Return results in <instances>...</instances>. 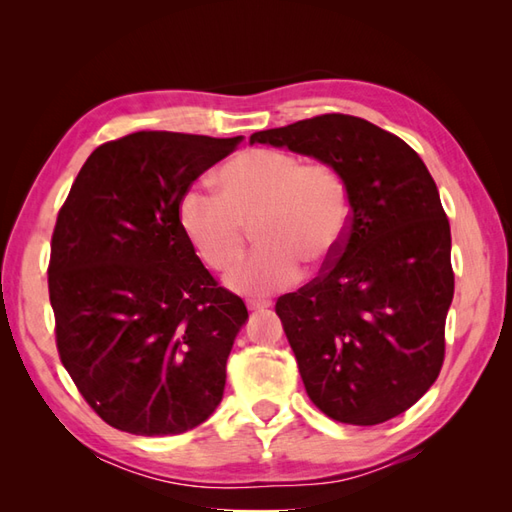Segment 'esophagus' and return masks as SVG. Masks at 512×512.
<instances>
[{
	"mask_svg": "<svg viewBox=\"0 0 512 512\" xmlns=\"http://www.w3.org/2000/svg\"><path fill=\"white\" fill-rule=\"evenodd\" d=\"M270 306H273V301H270V299H250V301H248V310H253V312L266 310V308H270Z\"/></svg>",
	"mask_w": 512,
	"mask_h": 512,
	"instance_id": "obj_1",
	"label": "esophagus"
}]
</instances>
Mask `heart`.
Here are the masks:
<instances>
[{"instance_id": "b5f03b06", "label": "heart", "mask_w": 512, "mask_h": 512, "mask_svg": "<svg viewBox=\"0 0 512 512\" xmlns=\"http://www.w3.org/2000/svg\"><path fill=\"white\" fill-rule=\"evenodd\" d=\"M220 193L189 187L178 200V224L202 262L228 270L244 253L248 228L262 244L226 284L242 295L290 286L301 264L321 266L336 255L350 198L343 178L325 162H303L290 151L248 149L217 173Z\"/></svg>"}]
</instances>
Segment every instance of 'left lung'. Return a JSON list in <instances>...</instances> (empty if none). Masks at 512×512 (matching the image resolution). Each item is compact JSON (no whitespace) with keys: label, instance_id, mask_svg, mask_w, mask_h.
<instances>
[{"label":"left lung","instance_id":"1","mask_svg":"<svg viewBox=\"0 0 512 512\" xmlns=\"http://www.w3.org/2000/svg\"><path fill=\"white\" fill-rule=\"evenodd\" d=\"M250 143L325 162L350 198L330 264L275 306L310 400L358 427L400 416L440 374L455 288L451 226L429 169L405 140L347 114L266 129Z\"/></svg>","mask_w":512,"mask_h":512}]
</instances>
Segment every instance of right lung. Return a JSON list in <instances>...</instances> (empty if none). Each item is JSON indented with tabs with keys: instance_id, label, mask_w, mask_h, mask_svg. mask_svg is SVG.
Here are the masks:
<instances>
[{
	"instance_id": "right-lung-1",
	"label": "right lung",
	"mask_w": 512,
	"mask_h": 512,
	"mask_svg": "<svg viewBox=\"0 0 512 512\" xmlns=\"http://www.w3.org/2000/svg\"><path fill=\"white\" fill-rule=\"evenodd\" d=\"M239 140H110L85 160L57 215L48 290L59 358L114 429L176 436L220 405L248 310L195 255L178 200Z\"/></svg>"
}]
</instances>
